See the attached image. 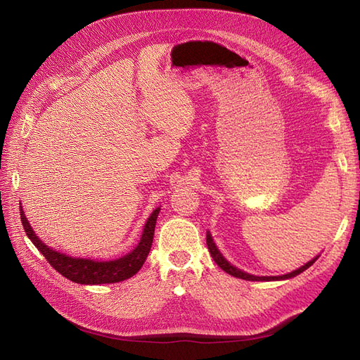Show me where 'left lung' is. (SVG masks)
Instances as JSON below:
<instances>
[{"mask_svg":"<svg viewBox=\"0 0 360 360\" xmlns=\"http://www.w3.org/2000/svg\"><path fill=\"white\" fill-rule=\"evenodd\" d=\"M207 237V246H209V250H210V255L213 257V259H214V263L219 266L224 271H226L228 275H231V276H234V278H240V279H245V281H285V279H291V278H294V276H297V275H300V274H303L304 270L307 269H309L315 261L319 259V257H320V254L317 255V257H314L311 261H308L307 264H303V266H300L299 269H296V270H292V271H290V274H285V275H281V276H257V275H250V274H248V271H245V270H242V269H238V267H236V266H233L230 261H228L224 255H222V252L219 250V248L216 246V243H214V240H213V237H212V234H210V231H207V234H205Z\"/></svg>","mask_w":360,"mask_h":360,"instance_id":"1","label":"left lung"}]
</instances>
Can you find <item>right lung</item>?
<instances>
[{
    "mask_svg": "<svg viewBox=\"0 0 360 360\" xmlns=\"http://www.w3.org/2000/svg\"><path fill=\"white\" fill-rule=\"evenodd\" d=\"M20 210V221H22L24 230L30 240L40 250V254L48 259V263L56 269L58 274L64 278H68L76 284L84 285H101V284H114V282L126 281L136 275L139 269L143 267L144 261L150 252L151 243H153L155 226L160 207L155 209L148 216V219L144 225L143 234H141L139 243L123 257L115 259H93V258H82V257H72L63 254L60 250L43 243L39 236L32 230L27 216L24 213L22 205L19 204Z\"/></svg>",
    "mask_w": 360,
    "mask_h": 360,
    "instance_id": "obj_1",
    "label": "right lung"
}]
</instances>
